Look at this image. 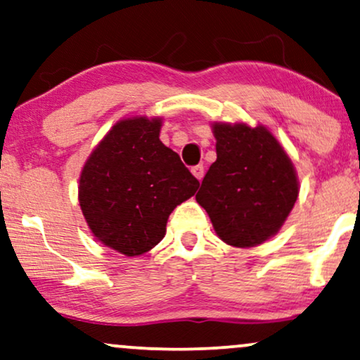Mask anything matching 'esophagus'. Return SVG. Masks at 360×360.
<instances>
[{
	"instance_id": "esophagus-1",
	"label": "esophagus",
	"mask_w": 360,
	"mask_h": 360,
	"mask_svg": "<svg viewBox=\"0 0 360 360\" xmlns=\"http://www.w3.org/2000/svg\"><path fill=\"white\" fill-rule=\"evenodd\" d=\"M193 174H194L195 177H198L199 181H201L202 177H204V166H202V165L194 166V167H193Z\"/></svg>"
}]
</instances>
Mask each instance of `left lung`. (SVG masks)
<instances>
[{"instance_id":"left-lung-1","label":"left lung","mask_w":360,"mask_h":360,"mask_svg":"<svg viewBox=\"0 0 360 360\" xmlns=\"http://www.w3.org/2000/svg\"><path fill=\"white\" fill-rule=\"evenodd\" d=\"M217 159L195 194L214 231L234 248L277 234L299 195L292 161L264 126L214 122Z\"/></svg>"}]
</instances>
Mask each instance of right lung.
<instances>
[{
    "label": "right lung",
    "instance_id": "add662e5",
    "mask_svg": "<svg viewBox=\"0 0 360 360\" xmlns=\"http://www.w3.org/2000/svg\"><path fill=\"white\" fill-rule=\"evenodd\" d=\"M161 117L112 126L81 171L79 206L91 233L127 257L151 251L199 181L159 139Z\"/></svg>",
    "mask_w": 360,
    "mask_h": 360
}]
</instances>
